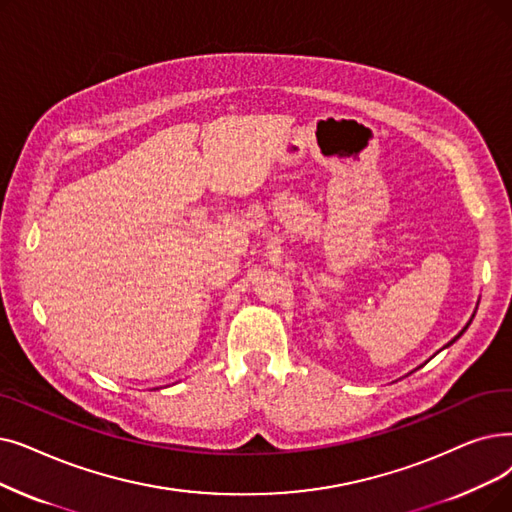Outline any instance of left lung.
Returning a JSON list of instances; mask_svg holds the SVG:
<instances>
[{"label": "left lung", "mask_w": 512, "mask_h": 512, "mask_svg": "<svg viewBox=\"0 0 512 512\" xmlns=\"http://www.w3.org/2000/svg\"><path fill=\"white\" fill-rule=\"evenodd\" d=\"M471 322H473V320H471ZM471 322H469V324H471ZM469 324H466V326H464V328H462V330H460V335H458V337H454V339H452V341H450V343H448V345H452V343H454V341H456V339H460V337H462V332H464V330H466V328H469ZM448 345H446V347H448Z\"/></svg>", "instance_id": "1"}]
</instances>
